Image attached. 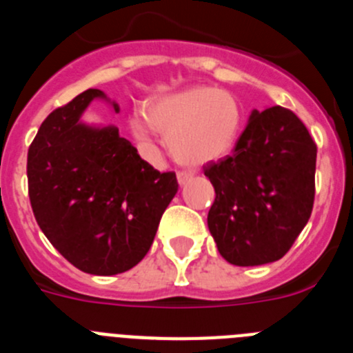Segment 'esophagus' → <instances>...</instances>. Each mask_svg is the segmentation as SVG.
<instances>
[{
    "label": "esophagus",
    "instance_id": "34e87169",
    "mask_svg": "<svg viewBox=\"0 0 353 353\" xmlns=\"http://www.w3.org/2000/svg\"><path fill=\"white\" fill-rule=\"evenodd\" d=\"M192 176H194V173H192V171H179V173H176V179H179L180 185H185V183L189 182Z\"/></svg>",
    "mask_w": 353,
    "mask_h": 353
}]
</instances>
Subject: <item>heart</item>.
I'll return each mask as SVG.
<instances>
[{
	"label": "heart",
	"instance_id": "1",
	"mask_svg": "<svg viewBox=\"0 0 353 353\" xmlns=\"http://www.w3.org/2000/svg\"><path fill=\"white\" fill-rule=\"evenodd\" d=\"M145 117L166 136L173 157L182 164L199 166L217 161L235 145L242 125V111L233 95L210 86H194L162 97L146 105ZM134 132L146 136L145 121L132 120Z\"/></svg>",
	"mask_w": 353,
	"mask_h": 353
}]
</instances>
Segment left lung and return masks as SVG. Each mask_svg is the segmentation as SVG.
<instances>
[{
  "label": "left lung",
  "mask_w": 353,
  "mask_h": 353,
  "mask_svg": "<svg viewBox=\"0 0 353 353\" xmlns=\"http://www.w3.org/2000/svg\"><path fill=\"white\" fill-rule=\"evenodd\" d=\"M316 145L290 109L252 111L232 155L208 162L215 189L208 230L239 267L283 258L311 217Z\"/></svg>",
  "instance_id": "obj_1"
}]
</instances>
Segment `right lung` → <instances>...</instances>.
<instances>
[{
	"mask_svg": "<svg viewBox=\"0 0 353 353\" xmlns=\"http://www.w3.org/2000/svg\"><path fill=\"white\" fill-rule=\"evenodd\" d=\"M93 99L105 95L86 90L42 121L28 150V194L40 230L65 260L113 276L145 258L179 182L173 171L143 161L117 127L84 125L81 114Z\"/></svg>",
	"mask_w": 353,
	"mask_h": 353,
	"instance_id": "add662e5",
	"label": "right lung"
}]
</instances>
